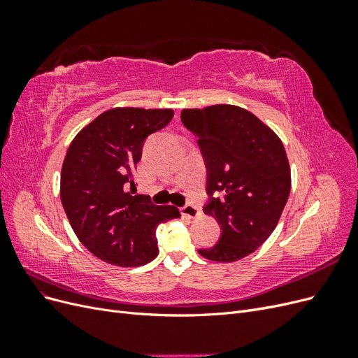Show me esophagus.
<instances>
[{"mask_svg":"<svg viewBox=\"0 0 358 358\" xmlns=\"http://www.w3.org/2000/svg\"><path fill=\"white\" fill-rule=\"evenodd\" d=\"M180 213L183 216H188V218H199V216L201 215L200 209L196 204H185L183 208H180Z\"/></svg>","mask_w":358,"mask_h":358,"instance_id":"1","label":"esophagus"}]
</instances>
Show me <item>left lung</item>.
<instances>
[{"mask_svg":"<svg viewBox=\"0 0 358 358\" xmlns=\"http://www.w3.org/2000/svg\"><path fill=\"white\" fill-rule=\"evenodd\" d=\"M180 119L199 137L208 169L204 213L221 227L220 242L199 254L237 262L267 241L282 215L291 189L285 148L272 128L239 106L183 109ZM213 192L224 197L215 199Z\"/></svg>","mask_w":358,"mask_h":358,"instance_id":"left-lung-1","label":"left lung"}]
</instances>
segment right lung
I'll return each mask as SVG.
<instances>
[{
  "label": "right lung",
  "instance_id": "add662e5",
  "mask_svg": "<svg viewBox=\"0 0 358 358\" xmlns=\"http://www.w3.org/2000/svg\"><path fill=\"white\" fill-rule=\"evenodd\" d=\"M171 109L115 107L73 138L61 170V201L78 239L103 262L143 266L158 255L157 227L180 218L175 206H157L134 188L145 138L164 128Z\"/></svg>",
  "mask_w": 358,
  "mask_h": 358
}]
</instances>
